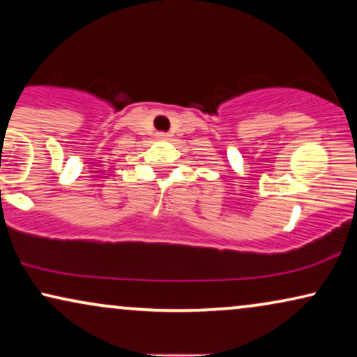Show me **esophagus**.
I'll list each match as a JSON object with an SVG mask.
<instances>
[{
	"mask_svg": "<svg viewBox=\"0 0 357 357\" xmlns=\"http://www.w3.org/2000/svg\"><path fill=\"white\" fill-rule=\"evenodd\" d=\"M158 138L159 139H169V135L167 133H158Z\"/></svg>",
	"mask_w": 357,
	"mask_h": 357,
	"instance_id": "esophagus-1",
	"label": "esophagus"
}]
</instances>
